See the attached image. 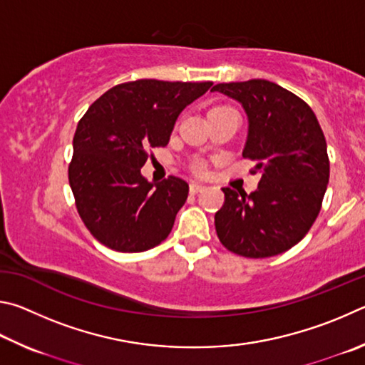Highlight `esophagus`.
<instances>
[{"label": "esophagus", "mask_w": 365, "mask_h": 365, "mask_svg": "<svg viewBox=\"0 0 365 365\" xmlns=\"http://www.w3.org/2000/svg\"><path fill=\"white\" fill-rule=\"evenodd\" d=\"M203 189H205V186H203V184H200V182H190V186H189L190 194H199V192H202Z\"/></svg>", "instance_id": "esophagus-1"}]
</instances>
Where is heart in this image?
Returning a JSON list of instances; mask_svg holds the SVG:
<instances>
[{"label":"heart","instance_id":"obj_1","mask_svg":"<svg viewBox=\"0 0 365 365\" xmlns=\"http://www.w3.org/2000/svg\"><path fill=\"white\" fill-rule=\"evenodd\" d=\"M220 107H227V106H220ZM194 171L200 173V175H202V173H205V163H203V162H195L194 163Z\"/></svg>","mask_w":365,"mask_h":365}]
</instances>
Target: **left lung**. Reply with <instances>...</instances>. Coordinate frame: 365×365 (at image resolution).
I'll return each mask as SVG.
<instances>
[{"label": "left lung", "instance_id": "1", "mask_svg": "<svg viewBox=\"0 0 365 365\" xmlns=\"http://www.w3.org/2000/svg\"><path fill=\"white\" fill-rule=\"evenodd\" d=\"M248 115L244 158L261 173L247 195L225 187L215 215L220 242L245 258H269L302 240L321 212L330 176L327 143L314 112L289 89L267 80L220 83Z\"/></svg>", "mask_w": 365, "mask_h": 365}]
</instances>
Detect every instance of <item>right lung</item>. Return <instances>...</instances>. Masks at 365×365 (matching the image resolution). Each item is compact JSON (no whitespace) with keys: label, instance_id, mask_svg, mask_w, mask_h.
<instances>
[{"label":"right lung","instance_id":"obj_1","mask_svg":"<svg viewBox=\"0 0 365 365\" xmlns=\"http://www.w3.org/2000/svg\"><path fill=\"white\" fill-rule=\"evenodd\" d=\"M212 81L136 80L96 99L73 136L68 182L88 231L121 253L157 247L168 237L189 186L168 176H140L153 147H165L178 115L205 94Z\"/></svg>","mask_w":365,"mask_h":365}]
</instances>
